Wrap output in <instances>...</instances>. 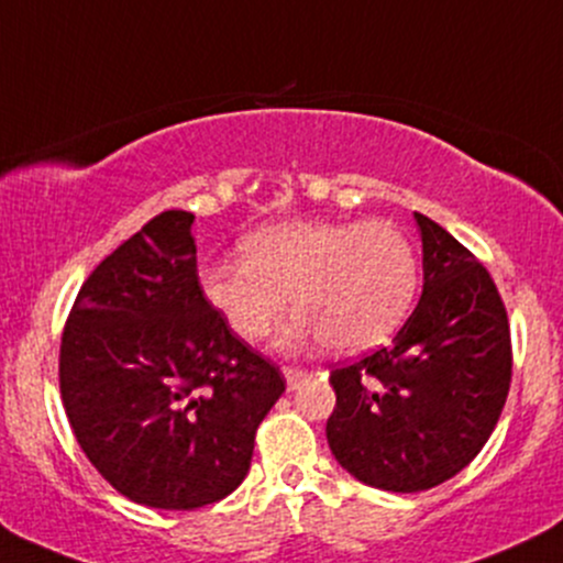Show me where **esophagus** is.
<instances>
[{
	"label": "esophagus",
	"mask_w": 563,
	"mask_h": 563,
	"mask_svg": "<svg viewBox=\"0 0 563 563\" xmlns=\"http://www.w3.org/2000/svg\"><path fill=\"white\" fill-rule=\"evenodd\" d=\"M283 373H286V380H288V389H299L303 380L312 378V373L303 371V367H283Z\"/></svg>",
	"instance_id": "esophagus-1"
}]
</instances>
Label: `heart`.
Wrapping results in <instances>:
<instances>
[{
	"label": "heart",
	"instance_id": "b5f03b06",
	"mask_svg": "<svg viewBox=\"0 0 563 563\" xmlns=\"http://www.w3.org/2000/svg\"><path fill=\"white\" fill-rule=\"evenodd\" d=\"M418 288V251L389 219L333 222L288 219L241 241V262L200 269V290L238 339H267L286 312L299 309L288 339L318 333L335 352L380 344L410 309Z\"/></svg>",
	"mask_w": 563,
	"mask_h": 563
}]
</instances>
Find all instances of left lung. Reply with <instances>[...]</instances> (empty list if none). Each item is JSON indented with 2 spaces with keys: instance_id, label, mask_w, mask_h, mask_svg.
I'll return each instance as SVG.
<instances>
[{
  "instance_id": "8db88e82",
  "label": "left lung",
  "mask_w": 563,
  "mask_h": 563,
  "mask_svg": "<svg viewBox=\"0 0 563 563\" xmlns=\"http://www.w3.org/2000/svg\"><path fill=\"white\" fill-rule=\"evenodd\" d=\"M423 296L380 346L335 365L328 444L349 474L389 493H421L479 455L510 389L508 312L493 275L429 217Z\"/></svg>"
}]
</instances>
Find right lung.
<instances>
[{"label":"right lung","instance_id":"obj_1","mask_svg":"<svg viewBox=\"0 0 563 563\" xmlns=\"http://www.w3.org/2000/svg\"><path fill=\"white\" fill-rule=\"evenodd\" d=\"M190 211H161L89 273L60 339V397L100 476L140 506L196 510L245 479L280 367L200 290Z\"/></svg>","mask_w":563,"mask_h":563}]
</instances>
